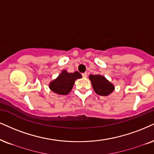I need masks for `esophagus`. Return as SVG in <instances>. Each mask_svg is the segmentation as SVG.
Masks as SVG:
<instances>
[{"mask_svg": "<svg viewBox=\"0 0 154 154\" xmlns=\"http://www.w3.org/2000/svg\"><path fill=\"white\" fill-rule=\"evenodd\" d=\"M82 77H87V72L82 73Z\"/></svg>", "mask_w": 154, "mask_h": 154, "instance_id": "1", "label": "esophagus"}]
</instances>
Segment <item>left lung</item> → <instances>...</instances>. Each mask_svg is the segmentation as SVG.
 <instances>
[{
    "label": "left lung",
    "instance_id": "8db88e82",
    "mask_svg": "<svg viewBox=\"0 0 154 154\" xmlns=\"http://www.w3.org/2000/svg\"><path fill=\"white\" fill-rule=\"evenodd\" d=\"M93 89L97 94L100 96H109L112 94L115 87L104 76L98 75H90L89 76Z\"/></svg>",
    "mask_w": 154,
    "mask_h": 154
}]
</instances>
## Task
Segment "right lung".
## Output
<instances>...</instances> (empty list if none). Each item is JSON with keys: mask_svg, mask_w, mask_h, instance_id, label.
I'll use <instances>...</instances> for the list:
<instances>
[{"mask_svg": "<svg viewBox=\"0 0 154 154\" xmlns=\"http://www.w3.org/2000/svg\"><path fill=\"white\" fill-rule=\"evenodd\" d=\"M82 77V76L79 72L76 71L73 73H69L65 69H63L57 78L50 82L49 88L55 94L66 95L71 91L76 79Z\"/></svg>", "mask_w": 154, "mask_h": 154, "instance_id": "add662e5", "label": "right lung"}]
</instances>
